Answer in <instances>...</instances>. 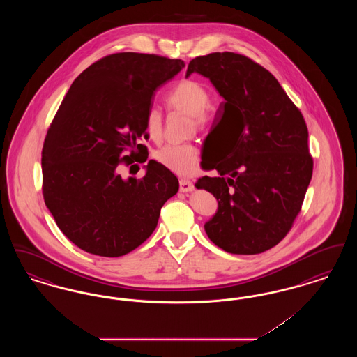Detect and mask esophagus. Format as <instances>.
<instances>
[{
  "label": "esophagus",
  "mask_w": 357,
  "mask_h": 357,
  "mask_svg": "<svg viewBox=\"0 0 357 357\" xmlns=\"http://www.w3.org/2000/svg\"><path fill=\"white\" fill-rule=\"evenodd\" d=\"M195 187H194V183L191 182V181H188V179H181L179 181V190L182 191V192H190V191H192Z\"/></svg>",
  "instance_id": "obj_1"
}]
</instances>
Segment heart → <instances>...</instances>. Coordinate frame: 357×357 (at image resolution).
<instances>
[{
	"mask_svg": "<svg viewBox=\"0 0 357 357\" xmlns=\"http://www.w3.org/2000/svg\"><path fill=\"white\" fill-rule=\"evenodd\" d=\"M210 102V95L204 85L194 80H182L171 89L166 96V104L172 109H179L191 116L195 127L202 128L206 124L204 109ZM162 112L151 107L146 114V128L153 140L162 135ZM153 159L167 170L178 175H190L197 170L199 162V150L192 143L167 144L153 153Z\"/></svg>",
	"mask_w": 357,
	"mask_h": 357,
	"instance_id": "1",
	"label": "heart"
}]
</instances>
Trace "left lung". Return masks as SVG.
<instances>
[{"label": "left lung", "mask_w": 357, "mask_h": 357, "mask_svg": "<svg viewBox=\"0 0 357 357\" xmlns=\"http://www.w3.org/2000/svg\"><path fill=\"white\" fill-rule=\"evenodd\" d=\"M197 72L217 88L225 102L218 115L231 131L226 162H208L204 188L218 201V211L204 230L231 255H258L288 234L312 179L313 159L307 127L300 109L268 69L233 52L192 59L186 77Z\"/></svg>", "instance_id": "left-lung-1"}]
</instances>
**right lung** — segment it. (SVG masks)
I'll return each mask as SVG.
<instances>
[{
  "label": "right lung",
  "mask_w": 357,
  "mask_h": 357,
  "mask_svg": "<svg viewBox=\"0 0 357 357\" xmlns=\"http://www.w3.org/2000/svg\"><path fill=\"white\" fill-rule=\"evenodd\" d=\"M183 67L158 54H108L75 79L52 120L41 153L44 202L64 236L86 253L132 252L178 192V178L155 160L142 179H123L119 166L147 160L146 146L132 150L147 137L146 114L155 91ZM128 148L132 153L123 155Z\"/></svg>",
  "instance_id": "add662e5"
}]
</instances>
